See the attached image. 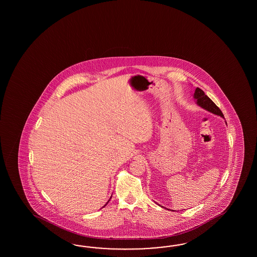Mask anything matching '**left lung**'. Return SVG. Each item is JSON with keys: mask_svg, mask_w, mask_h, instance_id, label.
<instances>
[{"mask_svg": "<svg viewBox=\"0 0 257 257\" xmlns=\"http://www.w3.org/2000/svg\"><path fill=\"white\" fill-rule=\"evenodd\" d=\"M194 99L196 100V103L202 108L205 109L215 115L224 117L221 110L218 108V106L214 103V101H212L207 95H205V93L199 87L195 89Z\"/></svg>", "mask_w": 257, "mask_h": 257, "instance_id": "8db88e82", "label": "left lung"}]
</instances>
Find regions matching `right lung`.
<instances>
[{"label":"right lung","mask_w":257,"mask_h":257,"mask_svg":"<svg viewBox=\"0 0 257 257\" xmlns=\"http://www.w3.org/2000/svg\"><path fill=\"white\" fill-rule=\"evenodd\" d=\"M110 199H111V198H110ZM107 203H108V202H107ZM105 205H106V204H105ZM105 205H104V206H105Z\"/></svg>","instance_id":"right-lung-1"}]
</instances>
